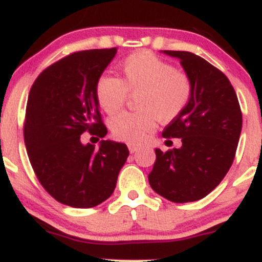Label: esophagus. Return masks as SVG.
<instances>
[{
  "label": "esophagus",
  "mask_w": 262,
  "mask_h": 262,
  "mask_svg": "<svg viewBox=\"0 0 262 262\" xmlns=\"http://www.w3.org/2000/svg\"><path fill=\"white\" fill-rule=\"evenodd\" d=\"M128 148L132 154H134V152H137L139 148H141V146L137 145V143H128Z\"/></svg>",
  "instance_id": "obj_1"
}]
</instances>
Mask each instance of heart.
Returning a JSON list of instances; mask_svg holds the SVG:
<instances>
[{"mask_svg": "<svg viewBox=\"0 0 262 262\" xmlns=\"http://www.w3.org/2000/svg\"><path fill=\"white\" fill-rule=\"evenodd\" d=\"M123 80L115 76L99 77L95 86L98 103L115 115L123 108L128 94L137 95V112H124L111 120L117 139L138 143L156 126V121H170L182 114L192 97L191 79L174 66L150 51H139L120 63Z\"/></svg>", "mask_w": 262, "mask_h": 262, "instance_id": "obj_1", "label": "heart"}]
</instances>
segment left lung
<instances>
[{"mask_svg":"<svg viewBox=\"0 0 262 262\" xmlns=\"http://www.w3.org/2000/svg\"><path fill=\"white\" fill-rule=\"evenodd\" d=\"M180 59L192 82L185 111L165 126L164 138H181L180 148L163 152L148 174L155 192L173 203L196 202L219 186L235 158L242 111L229 79L214 66L189 51L164 50Z\"/></svg>","mask_w":262,"mask_h":262,"instance_id":"1","label":"left lung"}]
</instances>
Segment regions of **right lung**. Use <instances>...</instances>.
<instances>
[{"label":"right lung","instance_id":"1","mask_svg":"<svg viewBox=\"0 0 262 262\" xmlns=\"http://www.w3.org/2000/svg\"><path fill=\"white\" fill-rule=\"evenodd\" d=\"M116 48L77 51L51 64L31 88L24 143L43 189L73 208H92L108 199L125 164V143L102 139L99 147L81 142L89 132L103 138L95 86L116 55Z\"/></svg>","mask_w":262,"mask_h":262}]
</instances>
